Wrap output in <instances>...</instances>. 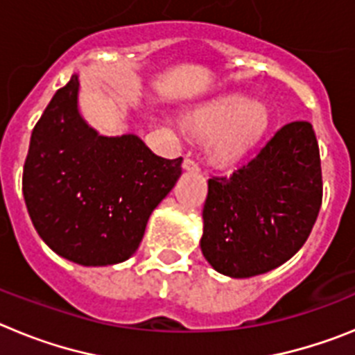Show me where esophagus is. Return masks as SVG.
Wrapping results in <instances>:
<instances>
[{
  "label": "esophagus",
  "mask_w": 355,
  "mask_h": 355,
  "mask_svg": "<svg viewBox=\"0 0 355 355\" xmlns=\"http://www.w3.org/2000/svg\"><path fill=\"white\" fill-rule=\"evenodd\" d=\"M183 168H184V171H190V172H199L200 171L199 163H197L196 159H192V158H184L183 159Z\"/></svg>",
  "instance_id": "34e87169"
}]
</instances>
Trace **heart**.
<instances>
[{
	"mask_svg": "<svg viewBox=\"0 0 355 355\" xmlns=\"http://www.w3.org/2000/svg\"><path fill=\"white\" fill-rule=\"evenodd\" d=\"M183 124L196 137H206V153L213 162L234 165L265 139L272 115L265 103L224 96L188 112Z\"/></svg>",
	"mask_w": 355,
	"mask_h": 355,
	"instance_id": "b5f03b06",
	"label": "heart"
}]
</instances>
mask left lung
<instances>
[{"label": "left lung", "mask_w": 355, "mask_h": 355, "mask_svg": "<svg viewBox=\"0 0 355 355\" xmlns=\"http://www.w3.org/2000/svg\"><path fill=\"white\" fill-rule=\"evenodd\" d=\"M324 196L313 126L295 121L231 175L208 180L200 249L229 277L265 274L306 243Z\"/></svg>", "instance_id": "left-lung-1"}]
</instances>
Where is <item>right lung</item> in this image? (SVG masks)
I'll use <instances>...</instances> for the list:
<instances>
[{"instance_id":"1","label":"right lung","mask_w":355,"mask_h":355,"mask_svg":"<svg viewBox=\"0 0 355 355\" xmlns=\"http://www.w3.org/2000/svg\"><path fill=\"white\" fill-rule=\"evenodd\" d=\"M78 76L56 90L33 128L23 193L39 236L83 266L126 261L183 158L156 156L137 135L103 137L78 112Z\"/></svg>"}]
</instances>
